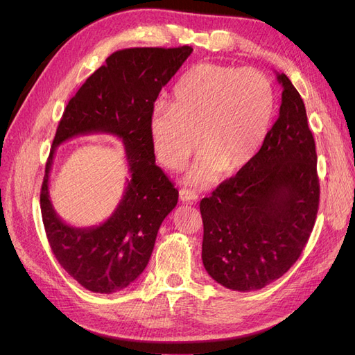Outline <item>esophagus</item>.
Returning a JSON list of instances; mask_svg holds the SVG:
<instances>
[{"mask_svg":"<svg viewBox=\"0 0 355 355\" xmlns=\"http://www.w3.org/2000/svg\"><path fill=\"white\" fill-rule=\"evenodd\" d=\"M179 196H180V200L185 201V202H194V201H197V198H198V194H197L196 191L187 189V188H182V189L179 191Z\"/></svg>","mask_w":355,"mask_h":355,"instance_id":"1","label":"esophagus"}]
</instances>
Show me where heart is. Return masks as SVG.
I'll use <instances>...</instances> for the list:
<instances>
[{
    "label": "heart",
    "mask_w": 355,
    "mask_h": 355,
    "mask_svg": "<svg viewBox=\"0 0 355 355\" xmlns=\"http://www.w3.org/2000/svg\"><path fill=\"white\" fill-rule=\"evenodd\" d=\"M274 114L275 92L265 73L200 63L175 84L173 103L154 106L153 145L161 163L178 170L200 142L187 180L207 185L223 167L234 171L250 163L270 135Z\"/></svg>",
    "instance_id": "b5f03b06"
}]
</instances>
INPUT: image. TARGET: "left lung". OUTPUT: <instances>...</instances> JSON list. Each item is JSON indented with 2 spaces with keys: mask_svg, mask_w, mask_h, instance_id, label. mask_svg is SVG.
Segmentation results:
<instances>
[{
  "mask_svg": "<svg viewBox=\"0 0 355 355\" xmlns=\"http://www.w3.org/2000/svg\"><path fill=\"white\" fill-rule=\"evenodd\" d=\"M263 146L237 175L202 198V263L223 287L253 292L286 274L313 232L320 184L314 136L292 81Z\"/></svg>",
  "mask_w": 355,
  "mask_h": 355,
  "instance_id": "8db88e82",
  "label": "left lung"
}]
</instances>
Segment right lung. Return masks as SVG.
Instances as JSON below:
<instances>
[{"mask_svg":"<svg viewBox=\"0 0 355 355\" xmlns=\"http://www.w3.org/2000/svg\"><path fill=\"white\" fill-rule=\"evenodd\" d=\"M191 53L189 46L118 50L85 80L60 118L41 187V216L58 262L90 292L114 293L137 280L161 223L176 207L179 192L155 164L151 115L158 93ZM90 132L122 139L131 178L110 220L98 227L75 229L52 209L48 176L57 146Z\"/></svg>","mask_w":355,"mask_h":355,"instance_id":"add662e5","label":"right lung"}]
</instances>
